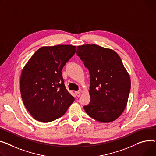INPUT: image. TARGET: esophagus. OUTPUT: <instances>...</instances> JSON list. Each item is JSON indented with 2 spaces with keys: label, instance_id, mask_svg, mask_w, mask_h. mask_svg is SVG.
I'll list each match as a JSON object with an SVG mask.
<instances>
[{
  "label": "esophagus",
  "instance_id": "obj_1",
  "mask_svg": "<svg viewBox=\"0 0 156 156\" xmlns=\"http://www.w3.org/2000/svg\"><path fill=\"white\" fill-rule=\"evenodd\" d=\"M75 94L77 97H79L81 95V92L80 91H75Z\"/></svg>",
  "mask_w": 156,
  "mask_h": 156
}]
</instances>
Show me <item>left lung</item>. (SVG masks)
<instances>
[{
	"instance_id": "left-lung-1",
	"label": "left lung",
	"mask_w": 156,
	"mask_h": 156,
	"mask_svg": "<svg viewBox=\"0 0 156 156\" xmlns=\"http://www.w3.org/2000/svg\"><path fill=\"white\" fill-rule=\"evenodd\" d=\"M77 55L89 70L90 103L88 115L100 122H112L125 110L130 90V78L115 51L96 44L77 46Z\"/></svg>"
}]
</instances>
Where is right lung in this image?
Wrapping results in <instances>:
<instances>
[{
	"mask_svg": "<svg viewBox=\"0 0 156 156\" xmlns=\"http://www.w3.org/2000/svg\"><path fill=\"white\" fill-rule=\"evenodd\" d=\"M76 52V46H43L23 68L20 89L24 104L32 117L49 122L63 116L74 101L65 88L62 69Z\"/></svg>",
	"mask_w": 156,
	"mask_h": 156,
	"instance_id": "obj_1",
	"label": "right lung"
}]
</instances>
